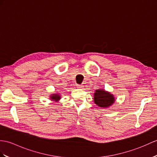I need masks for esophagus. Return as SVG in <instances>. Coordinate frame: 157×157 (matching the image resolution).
<instances>
[{
	"label": "esophagus",
	"mask_w": 157,
	"mask_h": 157,
	"mask_svg": "<svg viewBox=\"0 0 157 157\" xmlns=\"http://www.w3.org/2000/svg\"><path fill=\"white\" fill-rule=\"evenodd\" d=\"M77 87L79 89H83V86L82 85H77Z\"/></svg>",
	"instance_id": "obj_1"
}]
</instances>
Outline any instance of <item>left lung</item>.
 Masks as SVG:
<instances>
[{"label": "left lung", "instance_id": "8db88e82", "mask_svg": "<svg viewBox=\"0 0 157 157\" xmlns=\"http://www.w3.org/2000/svg\"><path fill=\"white\" fill-rule=\"evenodd\" d=\"M94 101L99 107L107 108L114 104L116 99L114 96L110 92L104 89H98L94 94Z\"/></svg>", "mask_w": 157, "mask_h": 157}]
</instances>
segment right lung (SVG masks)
<instances>
[{
    "label": "right lung",
    "instance_id": "1",
    "mask_svg": "<svg viewBox=\"0 0 157 157\" xmlns=\"http://www.w3.org/2000/svg\"><path fill=\"white\" fill-rule=\"evenodd\" d=\"M61 98V95L59 93H55V94H50V96H49V99L52 101H56V102L57 101H59Z\"/></svg>",
    "mask_w": 157,
    "mask_h": 157
}]
</instances>
